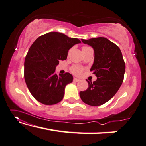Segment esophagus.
I'll return each instance as SVG.
<instances>
[{"label":"esophagus","instance_id":"1","mask_svg":"<svg viewBox=\"0 0 146 146\" xmlns=\"http://www.w3.org/2000/svg\"><path fill=\"white\" fill-rule=\"evenodd\" d=\"M79 79H77V78H74V79H73V81L74 82H79Z\"/></svg>","mask_w":146,"mask_h":146}]
</instances>
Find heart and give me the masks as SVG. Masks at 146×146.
Wrapping results in <instances>:
<instances>
[{
  "label": "heart",
  "instance_id": "b5f03b06",
  "mask_svg": "<svg viewBox=\"0 0 146 146\" xmlns=\"http://www.w3.org/2000/svg\"><path fill=\"white\" fill-rule=\"evenodd\" d=\"M86 46H84L83 48H86ZM71 71L75 75H79L81 74L82 71V68L79 66H73L72 68H71Z\"/></svg>",
  "mask_w": 146,
  "mask_h": 146
}]
</instances>
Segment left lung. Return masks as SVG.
Listing matches in <instances>:
<instances>
[{
	"instance_id": "1",
	"label": "left lung",
	"mask_w": 146,
	"mask_h": 146,
	"mask_svg": "<svg viewBox=\"0 0 146 146\" xmlns=\"http://www.w3.org/2000/svg\"><path fill=\"white\" fill-rule=\"evenodd\" d=\"M82 42L92 46L94 60L90 71L97 79L89 82L86 90L80 91L82 102L92 106H100L108 102L116 94L121 86L125 72V63L121 51L117 46L108 38L98 37Z\"/></svg>"
}]
</instances>
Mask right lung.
Returning <instances> with one entry per match:
<instances>
[{
  "label": "right lung",
  "instance_id": "obj_1",
  "mask_svg": "<svg viewBox=\"0 0 146 146\" xmlns=\"http://www.w3.org/2000/svg\"><path fill=\"white\" fill-rule=\"evenodd\" d=\"M80 43L59 32H50L33 43L24 62V78L27 88L36 100L44 105H54L62 100L65 88L73 82L69 73H56L60 60H66L69 50Z\"/></svg>",
  "mask_w": 146,
  "mask_h": 146
}]
</instances>
